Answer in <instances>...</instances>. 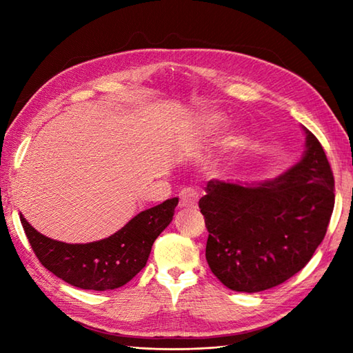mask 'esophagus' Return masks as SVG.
Returning a JSON list of instances; mask_svg holds the SVG:
<instances>
[{
	"label": "esophagus",
	"instance_id": "obj_1",
	"mask_svg": "<svg viewBox=\"0 0 353 353\" xmlns=\"http://www.w3.org/2000/svg\"><path fill=\"white\" fill-rule=\"evenodd\" d=\"M179 197H181V201H179V208L181 209L197 208L199 192L194 188H183L181 192H179Z\"/></svg>",
	"mask_w": 353,
	"mask_h": 353
}]
</instances>
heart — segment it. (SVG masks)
Returning <instances> with one entry per match:
<instances>
[{
  "label": "heart",
  "mask_w": 353,
  "mask_h": 353,
  "mask_svg": "<svg viewBox=\"0 0 353 353\" xmlns=\"http://www.w3.org/2000/svg\"><path fill=\"white\" fill-rule=\"evenodd\" d=\"M221 125H223V118L216 114H209L200 119L201 130L208 134L219 132L221 129ZM243 144H244V133L239 129H230L226 134H224L221 142H220L219 154H216L215 159L212 161L211 168L219 170L223 161L228 159V157H230V156H234L235 153H238L239 150H241Z\"/></svg>",
  "instance_id": "b5f03b06"
}]
</instances>
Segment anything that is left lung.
<instances>
[{
  "mask_svg": "<svg viewBox=\"0 0 353 353\" xmlns=\"http://www.w3.org/2000/svg\"><path fill=\"white\" fill-rule=\"evenodd\" d=\"M301 161L273 181H209L200 199L206 261L223 285L259 292L308 264L334 211V176L319 139L302 125Z\"/></svg>",
  "mask_w": 353,
  "mask_h": 353,
  "instance_id": "left-lung-1",
  "label": "left lung"
}]
</instances>
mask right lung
I'll use <instances>...</instances> for the list:
<instances>
[{"label":"right lung","instance_id":"1","mask_svg":"<svg viewBox=\"0 0 353 353\" xmlns=\"http://www.w3.org/2000/svg\"><path fill=\"white\" fill-rule=\"evenodd\" d=\"M177 203V197L165 200L134 215L109 238L86 244L56 241L37 232L22 214L19 219L45 268L77 288L108 291L123 287L145 267L152 245L172 221Z\"/></svg>","mask_w":353,"mask_h":353}]
</instances>
